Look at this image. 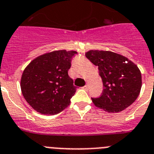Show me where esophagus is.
<instances>
[{
	"instance_id": "34e87169",
	"label": "esophagus",
	"mask_w": 154,
	"mask_h": 154,
	"mask_svg": "<svg viewBox=\"0 0 154 154\" xmlns=\"http://www.w3.org/2000/svg\"><path fill=\"white\" fill-rule=\"evenodd\" d=\"M83 89H84V90H88V86L85 85V86H84V87H83Z\"/></svg>"
}]
</instances>
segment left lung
<instances>
[{
	"label": "left lung",
	"mask_w": 154,
	"mask_h": 154,
	"mask_svg": "<svg viewBox=\"0 0 154 154\" xmlns=\"http://www.w3.org/2000/svg\"><path fill=\"white\" fill-rule=\"evenodd\" d=\"M85 55L98 67L104 87L100 97L91 98L94 105L109 113H118L131 106L142 86L137 66L111 51H90Z\"/></svg>",
	"instance_id": "8db88e82"
}]
</instances>
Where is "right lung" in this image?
Segmentation results:
<instances>
[{"label": "right lung", "instance_id": "obj_1", "mask_svg": "<svg viewBox=\"0 0 154 154\" xmlns=\"http://www.w3.org/2000/svg\"><path fill=\"white\" fill-rule=\"evenodd\" d=\"M76 51H53L38 57L23 70L20 88L27 103L43 114H57L70 105L77 87L68 75Z\"/></svg>", "mask_w": 154, "mask_h": 154}]
</instances>
